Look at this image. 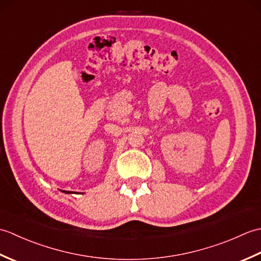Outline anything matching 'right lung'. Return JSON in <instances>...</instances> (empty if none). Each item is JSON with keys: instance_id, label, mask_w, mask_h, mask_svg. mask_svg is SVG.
Wrapping results in <instances>:
<instances>
[{"instance_id": "right-lung-1", "label": "right lung", "mask_w": 261, "mask_h": 261, "mask_svg": "<svg viewBox=\"0 0 261 261\" xmlns=\"http://www.w3.org/2000/svg\"><path fill=\"white\" fill-rule=\"evenodd\" d=\"M65 193H70V192H66V191H65Z\"/></svg>"}]
</instances>
